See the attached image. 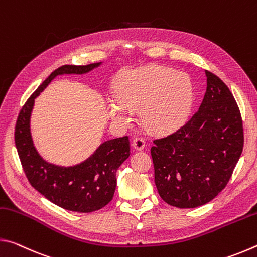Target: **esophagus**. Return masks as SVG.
Instances as JSON below:
<instances>
[{
    "instance_id": "34e87169",
    "label": "esophagus",
    "mask_w": 257,
    "mask_h": 257,
    "mask_svg": "<svg viewBox=\"0 0 257 257\" xmlns=\"http://www.w3.org/2000/svg\"><path fill=\"white\" fill-rule=\"evenodd\" d=\"M133 147L136 151H142L145 147V142L143 138H135L133 141Z\"/></svg>"
}]
</instances>
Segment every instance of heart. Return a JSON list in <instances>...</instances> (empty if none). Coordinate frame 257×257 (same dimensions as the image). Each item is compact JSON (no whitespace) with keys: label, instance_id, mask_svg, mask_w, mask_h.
<instances>
[{"label":"heart","instance_id":"heart-1","mask_svg":"<svg viewBox=\"0 0 257 257\" xmlns=\"http://www.w3.org/2000/svg\"><path fill=\"white\" fill-rule=\"evenodd\" d=\"M116 97L106 108L114 122L128 125L132 112L141 110L144 127L153 134L178 129L189 118L195 101L194 85L185 72L161 66L125 71L115 85Z\"/></svg>","mask_w":257,"mask_h":257}]
</instances>
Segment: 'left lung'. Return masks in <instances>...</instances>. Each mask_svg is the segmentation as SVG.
I'll use <instances>...</instances> for the list:
<instances>
[{
  "label": "left lung",
  "instance_id": "left-lung-1",
  "mask_svg": "<svg viewBox=\"0 0 257 257\" xmlns=\"http://www.w3.org/2000/svg\"><path fill=\"white\" fill-rule=\"evenodd\" d=\"M207 87L198 111L151 149L154 180L169 205L194 208L227 186L243 146L239 107L227 85L205 70Z\"/></svg>",
  "mask_w": 257,
  "mask_h": 257
}]
</instances>
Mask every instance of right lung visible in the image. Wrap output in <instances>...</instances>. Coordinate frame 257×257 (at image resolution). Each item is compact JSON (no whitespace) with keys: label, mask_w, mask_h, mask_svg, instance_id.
Masks as SVG:
<instances>
[{"label":"right lung","mask_w":257,"mask_h":257,"mask_svg":"<svg viewBox=\"0 0 257 257\" xmlns=\"http://www.w3.org/2000/svg\"><path fill=\"white\" fill-rule=\"evenodd\" d=\"M101 64L58 68L27 99L17 120L16 147L28 181L50 202L68 211L94 212L112 201L116 187V171L130 155L129 139L127 136L108 139L82 162L62 167L47 162L38 153L30 132V116L35 98L56 76L84 75Z\"/></svg>","instance_id":"obj_1"}]
</instances>
